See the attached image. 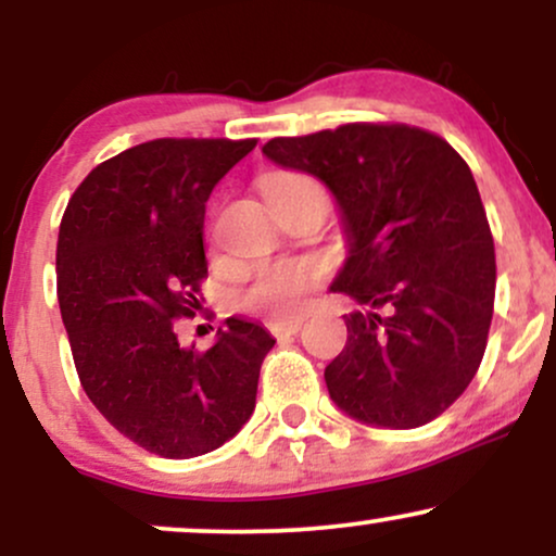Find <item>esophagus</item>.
<instances>
[{
  "instance_id": "34e87169",
  "label": "esophagus",
  "mask_w": 556,
  "mask_h": 556,
  "mask_svg": "<svg viewBox=\"0 0 556 556\" xmlns=\"http://www.w3.org/2000/svg\"><path fill=\"white\" fill-rule=\"evenodd\" d=\"M300 327H303V318H274V321H269V331L274 337L295 334Z\"/></svg>"
}]
</instances>
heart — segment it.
I'll list each match as a JSON object with an SVG mask.
<instances>
[{
  "mask_svg": "<svg viewBox=\"0 0 556 556\" xmlns=\"http://www.w3.org/2000/svg\"><path fill=\"white\" fill-rule=\"evenodd\" d=\"M292 188H321L303 172H282L266 180V195ZM324 190V188H321ZM324 266L316 258H279L258 266L248 285L238 292V305L251 314L271 318H292L308 303L314 287L321 282Z\"/></svg>",
  "mask_w": 556,
  "mask_h": 556,
  "instance_id": "b5f03b06",
  "label": "heart"
}]
</instances>
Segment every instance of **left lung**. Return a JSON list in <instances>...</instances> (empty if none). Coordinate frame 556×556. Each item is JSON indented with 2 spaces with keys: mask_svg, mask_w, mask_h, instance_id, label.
<instances>
[{
  "mask_svg": "<svg viewBox=\"0 0 556 556\" xmlns=\"http://www.w3.org/2000/svg\"><path fill=\"white\" fill-rule=\"evenodd\" d=\"M264 154L327 182L350 258L334 292L368 311L344 316L348 342L324 379L353 418L416 429L470 384L494 314V238L473 172L437 132L348 123L271 138Z\"/></svg>",
  "mask_w": 556,
  "mask_h": 556,
  "instance_id": "8db88e82",
  "label": "left lung"
}]
</instances>
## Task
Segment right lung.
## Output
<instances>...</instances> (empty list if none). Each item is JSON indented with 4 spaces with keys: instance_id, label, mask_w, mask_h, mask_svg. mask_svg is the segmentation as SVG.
Instances as JSON below:
<instances>
[{
    "instance_id": "add662e5",
    "label": "right lung",
    "mask_w": 556,
    "mask_h": 556,
    "mask_svg": "<svg viewBox=\"0 0 556 556\" xmlns=\"http://www.w3.org/2000/svg\"><path fill=\"white\" fill-rule=\"evenodd\" d=\"M256 143L146 140L88 172L62 214L56 298L75 371L96 410L151 455H206L256 407L269 331L227 318L208 350L180 348L175 331L208 277V195Z\"/></svg>"
}]
</instances>
